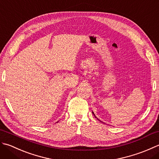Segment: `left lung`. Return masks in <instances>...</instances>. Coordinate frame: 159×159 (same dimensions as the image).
<instances>
[{"mask_svg":"<svg viewBox=\"0 0 159 159\" xmlns=\"http://www.w3.org/2000/svg\"><path fill=\"white\" fill-rule=\"evenodd\" d=\"M93 114L94 115V116H95V118H97V117H96V116L95 115V114H94V113H93ZM98 120H99V119H98ZM99 121H100V120H99ZM101 122H102V121H101Z\"/></svg>","mask_w":159,"mask_h":159,"instance_id":"obj_1","label":"left lung"}]
</instances>
